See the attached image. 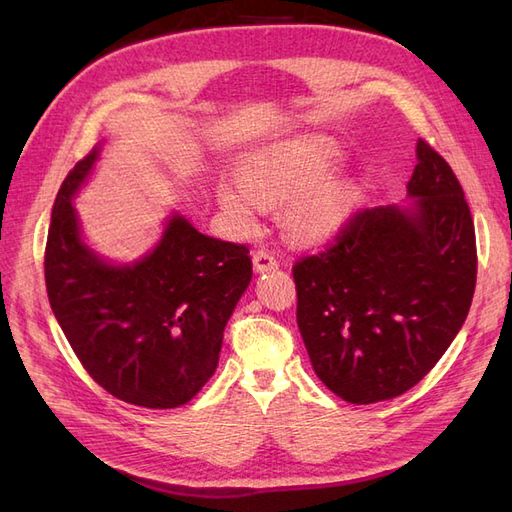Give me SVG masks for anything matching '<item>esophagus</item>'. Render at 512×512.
<instances>
[{
  "label": "esophagus",
  "mask_w": 512,
  "mask_h": 512,
  "mask_svg": "<svg viewBox=\"0 0 512 512\" xmlns=\"http://www.w3.org/2000/svg\"><path fill=\"white\" fill-rule=\"evenodd\" d=\"M254 269L258 273H265V271H273L280 267V260H277L269 250H258L254 252Z\"/></svg>",
  "instance_id": "esophagus-1"
}]
</instances>
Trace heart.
Here are the masks:
<instances>
[{
    "label": "heart",
    "instance_id": "heart-1",
    "mask_svg": "<svg viewBox=\"0 0 512 512\" xmlns=\"http://www.w3.org/2000/svg\"><path fill=\"white\" fill-rule=\"evenodd\" d=\"M337 158V147L322 136L269 145L241 164V183H220V203L241 232L258 228L267 205L284 203L290 237L327 239L346 224L354 205L348 181H320Z\"/></svg>",
    "mask_w": 512,
    "mask_h": 512
}]
</instances>
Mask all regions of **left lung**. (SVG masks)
Returning a JSON list of instances; mask_svg holds the SVG:
<instances>
[{"mask_svg":"<svg viewBox=\"0 0 512 512\" xmlns=\"http://www.w3.org/2000/svg\"><path fill=\"white\" fill-rule=\"evenodd\" d=\"M410 209L354 211L292 265L297 324L316 376L350 404L421 382L466 320L476 286L474 220L453 168L427 141Z\"/></svg>","mask_w":512,"mask_h":512,"instance_id":"1","label":"left lung"}]
</instances>
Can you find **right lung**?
<instances>
[{
	"label": "right lung",
	"mask_w": 512,
	"mask_h": 512,
	"mask_svg": "<svg viewBox=\"0 0 512 512\" xmlns=\"http://www.w3.org/2000/svg\"><path fill=\"white\" fill-rule=\"evenodd\" d=\"M98 149L61 183L44 250L46 294L76 359L106 393L166 410L188 404L218 367L224 327L252 280L250 247L198 232L175 215L132 267L83 243L72 196Z\"/></svg>",
	"instance_id": "1"
}]
</instances>
